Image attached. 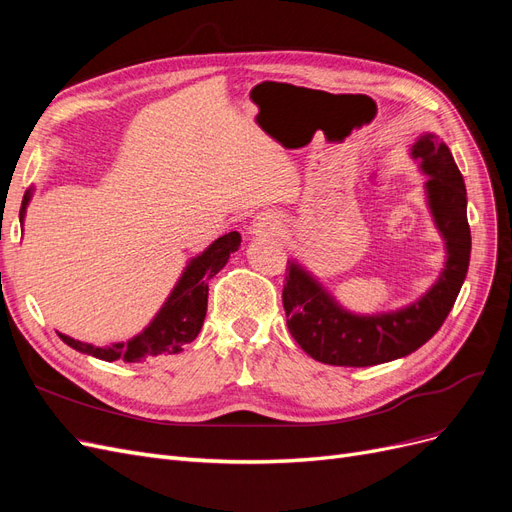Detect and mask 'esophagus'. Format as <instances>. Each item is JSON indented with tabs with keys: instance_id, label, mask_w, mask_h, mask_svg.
Returning a JSON list of instances; mask_svg holds the SVG:
<instances>
[{
	"instance_id": "34e87169",
	"label": "esophagus",
	"mask_w": 512,
	"mask_h": 512,
	"mask_svg": "<svg viewBox=\"0 0 512 512\" xmlns=\"http://www.w3.org/2000/svg\"><path fill=\"white\" fill-rule=\"evenodd\" d=\"M277 228H280V220H277V215L260 213L250 222V235L269 237V235H273V232H277Z\"/></svg>"
}]
</instances>
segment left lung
Returning a JSON list of instances; mask_svg holds the SVG:
<instances>
[{
    "mask_svg": "<svg viewBox=\"0 0 512 512\" xmlns=\"http://www.w3.org/2000/svg\"><path fill=\"white\" fill-rule=\"evenodd\" d=\"M410 158L427 175V207L444 241L446 260L438 280L410 305L393 312L354 314L335 301L316 277L290 260L282 301L297 344L312 359L339 367H369L408 356L438 333L468 275L472 237L466 183L440 136L423 132Z\"/></svg>",
    "mask_w": 512,
    "mask_h": 512,
    "instance_id": "1",
    "label": "left lung"
}]
</instances>
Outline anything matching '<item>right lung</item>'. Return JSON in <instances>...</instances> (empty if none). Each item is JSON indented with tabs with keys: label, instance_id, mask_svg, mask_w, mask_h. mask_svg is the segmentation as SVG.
Listing matches in <instances>:
<instances>
[{
	"label": "right lung",
	"instance_id": "add662e5",
	"mask_svg": "<svg viewBox=\"0 0 512 512\" xmlns=\"http://www.w3.org/2000/svg\"><path fill=\"white\" fill-rule=\"evenodd\" d=\"M34 190L29 188L23 196V205L19 220L23 226L25 211ZM241 245V235L237 230L215 239L205 252L190 258L185 265L179 282L170 290L168 299L160 307V312L153 316L147 327L134 335L128 342H117L111 346H91L79 339L57 333L61 342L89 356H96L100 361H123V363H141L158 354H177L185 344H190L200 333L205 316H207V297H209V280L226 267L232 252H237Z\"/></svg>",
	"mask_w": 512,
	"mask_h": 512
}]
</instances>
